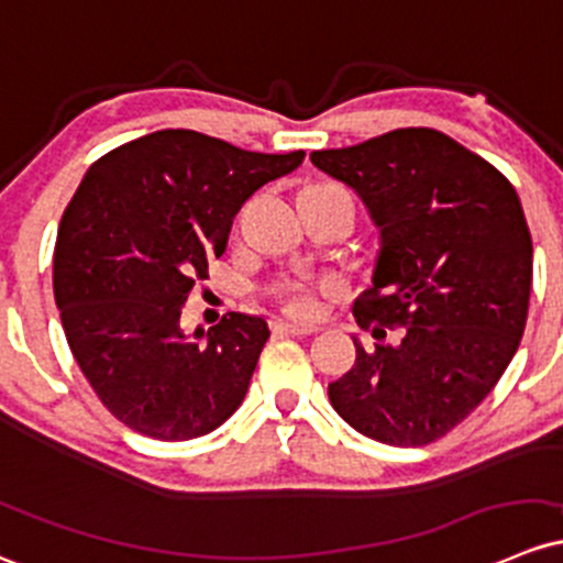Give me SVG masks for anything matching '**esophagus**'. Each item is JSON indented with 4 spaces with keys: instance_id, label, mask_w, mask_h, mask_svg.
<instances>
[{
    "instance_id": "esophagus-1",
    "label": "esophagus",
    "mask_w": 563,
    "mask_h": 563,
    "mask_svg": "<svg viewBox=\"0 0 563 563\" xmlns=\"http://www.w3.org/2000/svg\"><path fill=\"white\" fill-rule=\"evenodd\" d=\"M272 329H275V334H316V327L312 323H301V321H294V318H277L275 323H272Z\"/></svg>"
}]
</instances>
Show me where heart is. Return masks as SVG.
Segmentation results:
<instances>
[{
	"label": "heart",
	"mask_w": 563,
	"mask_h": 563,
	"mask_svg": "<svg viewBox=\"0 0 563 563\" xmlns=\"http://www.w3.org/2000/svg\"><path fill=\"white\" fill-rule=\"evenodd\" d=\"M283 301H286L288 312H301V316H312L318 310V294L316 288L307 283H291L283 288Z\"/></svg>",
	"instance_id": "obj_1"
}]
</instances>
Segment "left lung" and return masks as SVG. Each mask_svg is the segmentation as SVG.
Instances as JSON below:
<instances>
[{"mask_svg":"<svg viewBox=\"0 0 563 563\" xmlns=\"http://www.w3.org/2000/svg\"><path fill=\"white\" fill-rule=\"evenodd\" d=\"M312 164L358 194L380 229L358 323L401 327L329 383L331 407L386 445H429L464 421L516 356L534 247L512 183L437 129H396Z\"/></svg>","mask_w":563,"mask_h":563,"instance_id":"1","label":"left lung"}]
</instances>
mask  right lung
I'll list each match as a JSON object with an SVG mask.
<instances>
[{"label":"right lung","mask_w":563,"mask_h":563,"mask_svg":"<svg viewBox=\"0 0 563 563\" xmlns=\"http://www.w3.org/2000/svg\"><path fill=\"white\" fill-rule=\"evenodd\" d=\"M301 158L162 129L88 167L58 227L53 294L82 375L129 429L194 440L242 405L269 327L229 312L188 334L183 305L240 207Z\"/></svg>","instance_id":"add662e5"}]
</instances>
